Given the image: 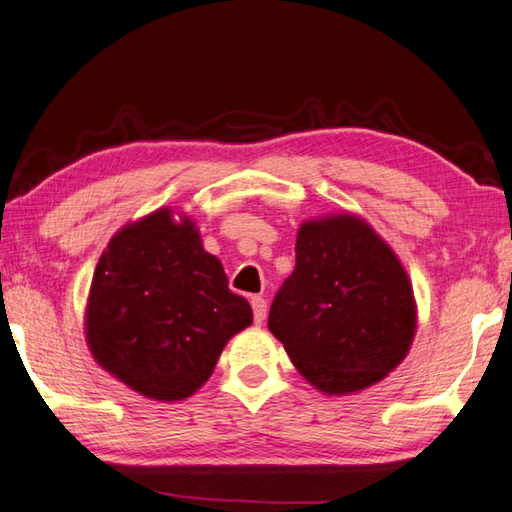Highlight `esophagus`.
I'll return each mask as SVG.
<instances>
[{
	"label": "esophagus",
	"instance_id": "obj_1",
	"mask_svg": "<svg viewBox=\"0 0 512 512\" xmlns=\"http://www.w3.org/2000/svg\"><path fill=\"white\" fill-rule=\"evenodd\" d=\"M250 306H253L255 322H257V324H264V319H266V310H268V306H266V299H264V297H259V295H255L253 299H250Z\"/></svg>",
	"mask_w": 512,
	"mask_h": 512
}]
</instances>
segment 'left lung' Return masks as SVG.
Here are the masks:
<instances>
[{
  "label": "left lung",
  "instance_id": "8db88e82",
  "mask_svg": "<svg viewBox=\"0 0 512 512\" xmlns=\"http://www.w3.org/2000/svg\"><path fill=\"white\" fill-rule=\"evenodd\" d=\"M268 328L315 388L355 393L406 357L417 328L413 286L362 217L313 219L299 228L295 270L277 290Z\"/></svg>",
  "mask_w": 512,
  "mask_h": 512
}]
</instances>
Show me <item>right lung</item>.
<instances>
[{
  "label": "right lung",
  "mask_w": 512,
  "mask_h": 512,
  "mask_svg": "<svg viewBox=\"0 0 512 512\" xmlns=\"http://www.w3.org/2000/svg\"><path fill=\"white\" fill-rule=\"evenodd\" d=\"M253 324L195 222L159 208L124 226L99 257L86 306L95 362L139 395L179 402L213 375L226 342Z\"/></svg>",
  "instance_id": "add662e5"
}]
</instances>
